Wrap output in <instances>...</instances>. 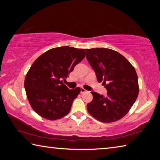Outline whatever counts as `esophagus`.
<instances>
[{
	"instance_id": "obj_1",
	"label": "esophagus",
	"mask_w": 160,
	"mask_h": 160,
	"mask_svg": "<svg viewBox=\"0 0 160 160\" xmlns=\"http://www.w3.org/2000/svg\"><path fill=\"white\" fill-rule=\"evenodd\" d=\"M87 92V90H85V89H84L83 88H82L80 89V92L82 93V94H83V93H85V92Z\"/></svg>"
}]
</instances>
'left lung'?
<instances>
[{
  "label": "left lung",
  "instance_id": "obj_1",
  "mask_svg": "<svg viewBox=\"0 0 160 160\" xmlns=\"http://www.w3.org/2000/svg\"><path fill=\"white\" fill-rule=\"evenodd\" d=\"M86 58L94 69L99 82L107 90L104 97L91 92L93 99L87 105L94 118L103 123L117 121L126 116L139 92L134 67L123 55L110 48H87Z\"/></svg>",
  "mask_w": 160,
  "mask_h": 160
}]
</instances>
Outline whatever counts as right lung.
I'll return each instance as SVG.
<instances>
[{
	"mask_svg": "<svg viewBox=\"0 0 160 160\" xmlns=\"http://www.w3.org/2000/svg\"><path fill=\"white\" fill-rule=\"evenodd\" d=\"M85 56L83 48L61 47L46 51L34 61L26 75L25 88L37 114L55 121L70 112L80 88L69 90L63 81Z\"/></svg>",
	"mask_w": 160,
	"mask_h": 160,
	"instance_id": "right-lung-1",
	"label": "right lung"
}]
</instances>
